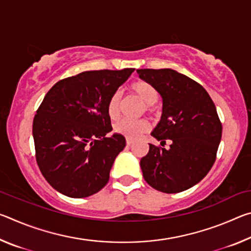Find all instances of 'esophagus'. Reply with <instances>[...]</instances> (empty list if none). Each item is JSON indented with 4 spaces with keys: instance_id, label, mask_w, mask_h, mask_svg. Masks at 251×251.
I'll use <instances>...</instances> for the list:
<instances>
[{
    "instance_id": "obj_1",
    "label": "esophagus",
    "mask_w": 251,
    "mask_h": 251,
    "mask_svg": "<svg viewBox=\"0 0 251 251\" xmlns=\"http://www.w3.org/2000/svg\"><path fill=\"white\" fill-rule=\"evenodd\" d=\"M134 143V141L133 139H130V138H126V144H127V146H130L131 144Z\"/></svg>"
}]
</instances>
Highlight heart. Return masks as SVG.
Listing matches in <instances>:
<instances>
[{
	"mask_svg": "<svg viewBox=\"0 0 251 251\" xmlns=\"http://www.w3.org/2000/svg\"><path fill=\"white\" fill-rule=\"evenodd\" d=\"M130 91L146 105L148 113H156V103L159 99V93L157 88L145 80H137L130 85ZM122 108V93L121 91L114 92L110 95L107 103V113L112 120H116L121 115ZM150 123L145 120H122L117 122L114 129L117 134L125 136L127 138L134 139L146 133L150 129Z\"/></svg>",
	"mask_w": 251,
	"mask_h": 251,
	"instance_id": "1",
	"label": "heart"
}]
</instances>
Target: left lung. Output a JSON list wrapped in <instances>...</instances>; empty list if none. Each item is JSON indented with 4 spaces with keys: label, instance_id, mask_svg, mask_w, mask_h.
Masks as SVG:
<instances>
[{
    "label": "left lung",
    "instance_id": "obj_1",
    "mask_svg": "<svg viewBox=\"0 0 251 251\" xmlns=\"http://www.w3.org/2000/svg\"><path fill=\"white\" fill-rule=\"evenodd\" d=\"M139 77L157 88L163 99V115L141 159L148 185L161 193H180L198 184L214 165L223 126L209 94L201 84L171 69L137 70Z\"/></svg>",
    "mask_w": 251,
    "mask_h": 251
}]
</instances>
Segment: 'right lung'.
<instances>
[{"label": "right lung", "mask_w": 251, "mask_h": 251, "mask_svg": "<svg viewBox=\"0 0 251 251\" xmlns=\"http://www.w3.org/2000/svg\"><path fill=\"white\" fill-rule=\"evenodd\" d=\"M134 71L83 72L59 80L45 95L33 138L42 175L58 193L84 198L108 182L126 141L121 134L106 136L113 129L107 103Z\"/></svg>", "instance_id": "right-lung-1"}]
</instances>
